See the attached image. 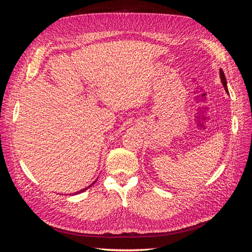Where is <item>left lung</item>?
Wrapping results in <instances>:
<instances>
[{
  "mask_svg": "<svg viewBox=\"0 0 252 252\" xmlns=\"http://www.w3.org/2000/svg\"><path fill=\"white\" fill-rule=\"evenodd\" d=\"M220 82H222V84H223V87H224V89H225V91L226 93L229 94V93H228V88H227V81H226V78H225V74H224V72H223V70L222 69H220Z\"/></svg>",
  "mask_w": 252,
  "mask_h": 252,
  "instance_id": "obj_1",
  "label": "left lung"
}]
</instances>
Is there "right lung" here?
<instances>
[{"label": "right lung", "mask_w": 252, "mask_h": 252, "mask_svg": "<svg viewBox=\"0 0 252 252\" xmlns=\"http://www.w3.org/2000/svg\"><path fill=\"white\" fill-rule=\"evenodd\" d=\"M95 182H96V180H95V181H94V182L93 183V184H90V185H89V186H87L86 188H84V189H81V190H80V191H78V192H75L74 194H79V193H81V192H84V191H86V190H87L88 188H90L91 186H93V185L94 184V183H95Z\"/></svg>", "instance_id": "obj_1"}]
</instances>
